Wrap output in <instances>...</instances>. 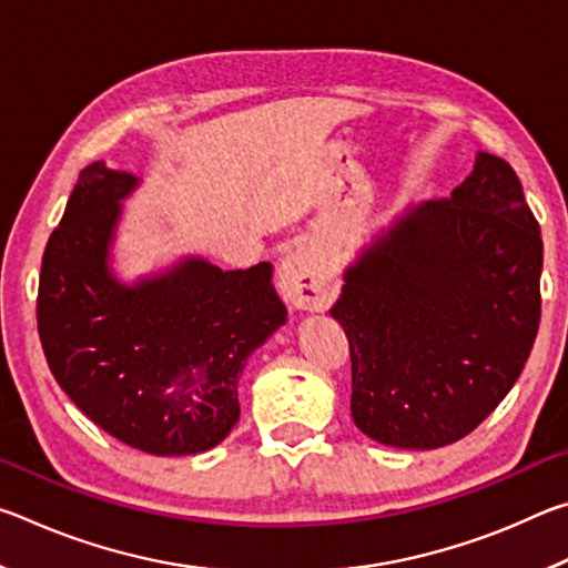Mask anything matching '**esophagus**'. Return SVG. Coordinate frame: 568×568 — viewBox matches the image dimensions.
<instances>
[{
	"label": "esophagus",
	"instance_id": "34e87169",
	"mask_svg": "<svg viewBox=\"0 0 568 568\" xmlns=\"http://www.w3.org/2000/svg\"><path fill=\"white\" fill-rule=\"evenodd\" d=\"M277 281L285 301L303 311H325L338 293L333 273L307 245H297L285 255Z\"/></svg>",
	"mask_w": 568,
	"mask_h": 568
}]
</instances>
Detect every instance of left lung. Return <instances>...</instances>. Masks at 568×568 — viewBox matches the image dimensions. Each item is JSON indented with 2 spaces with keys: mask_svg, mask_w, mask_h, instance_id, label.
<instances>
[{
  "mask_svg": "<svg viewBox=\"0 0 568 568\" xmlns=\"http://www.w3.org/2000/svg\"><path fill=\"white\" fill-rule=\"evenodd\" d=\"M544 243L506 160L478 152L450 197L408 205L345 267L355 426L430 450L468 436L521 376L541 321Z\"/></svg>",
  "mask_w": 568,
  "mask_h": 568,
  "instance_id": "left-lung-1",
  "label": "left lung"
}]
</instances>
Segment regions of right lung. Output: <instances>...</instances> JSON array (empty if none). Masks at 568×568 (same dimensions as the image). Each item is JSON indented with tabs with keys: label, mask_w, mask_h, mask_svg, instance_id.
<instances>
[{
	"label": "right lung",
	"mask_w": 568,
	"mask_h": 568,
	"mask_svg": "<svg viewBox=\"0 0 568 568\" xmlns=\"http://www.w3.org/2000/svg\"><path fill=\"white\" fill-rule=\"evenodd\" d=\"M140 178L92 162L44 247L37 328L60 388L122 444L203 454L240 418L245 363L287 321L273 265L223 271L187 255L122 283L112 243Z\"/></svg>",
	"instance_id": "add662e5"
}]
</instances>
